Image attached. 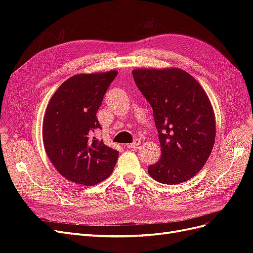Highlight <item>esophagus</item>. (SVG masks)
<instances>
[{
	"instance_id": "34e87169",
	"label": "esophagus",
	"mask_w": 253,
	"mask_h": 253,
	"mask_svg": "<svg viewBox=\"0 0 253 253\" xmlns=\"http://www.w3.org/2000/svg\"><path fill=\"white\" fill-rule=\"evenodd\" d=\"M140 144V140L139 139H135L132 143H126V148L127 149H132V148H137Z\"/></svg>"
}]
</instances>
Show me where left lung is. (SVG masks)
<instances>
[{
	"label": "left lung",
	"instance_id": "left-lung-1",
	"mask_svg": "<svg viewBox=\"0 0 253 253\" xmlns=\"http://www.w3.org/2000/svg\"><path fill=\"white\" fill-rule=\"evenodd\" d=\"M137 87L153 109L162 147L149 167L153 179L177 185L192 178L208 160L215 141V115L206 91L180 68H137Z\"/></svg>",
	"mask_w": 253,
	"mask_h": 253
}]
</instances>
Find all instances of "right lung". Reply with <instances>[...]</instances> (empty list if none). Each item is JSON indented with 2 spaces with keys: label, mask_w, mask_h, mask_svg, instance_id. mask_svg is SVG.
Returning a JSON list of instances; mask_svg holds the SVG:
<instances>
[{
  "label": "right lung",
  "mask_w": 253,
  "mask_h": 253,
  "mask_svg": "<svg viewBox=\"0 0 253 253\" xmlns=\"http://www.w3.org/2000/svg\"><path fill=\"white\" fill-rule=\"evenodd\" d=\"M117 71L78 74L52 95L43 119L45 152L56 170L72 182L94 186L112 174L118 151L96 139V114Z\"/></svg>",
  "instance_id": "1"
}]
</instances>
